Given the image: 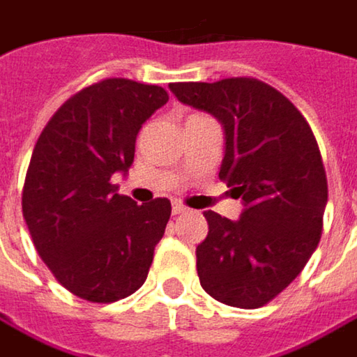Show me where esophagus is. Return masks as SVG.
I'll list each match as a JSON object with an SVG mask.
<instances>
[{
  "label": "esophagus",
  "instance_id": "1",
  "mask_svg": "<svg viewBox=\"0 0 357 357\" xmlns=\"http://www.w3.org/2000/svg\"><path fill=\"white\" fill-rule=\"evenodd\" d=\"M189 209L183 205V203H172V215H181V213H187Z\"/></svg>",
  "mask_w": 357,
  "mask_h": 357
}]
</instances>
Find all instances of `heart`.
<instances>
[{"label":"heart","mask_w":357,"mask_h":357,"mask_svg":"<svg viewBox=\"0 0 357 357\" xmlns=\"http://www.w3.org/2000/svg\"><path fill=\"white\" fill-rule=\"evenodd\" d=\"M199 117H205V115H197V114H192V115H189V117H187V119H199Z\"/></svg>","instance_id":"obj_1"}]
</instances>
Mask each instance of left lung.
I'll list each match as a JSON object with an SVG mask.
<instances>
[{"label":"left lung","mask_w":357,"mask_h":357,"mask_svg":"<svg viewBox=\"0 0 357 357\" xmlns=\"http://www.w3.org/2000/svg\"><path fill=\"white\" fill-rule=\"evenodd\" d=\"M168 87L223 123L219 178L245 205L238 221L205 211L201 287L229 307H264L301 274L321 240L327 174L313 130L280 91L252 77Z\"/></svg>","instance_id":"obj_1"}]
</instances>
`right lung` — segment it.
Masks as SVG:
<instances>
[{"mask_svg": "<svg viewBox=\"0 0 357 357\" xmlns=\"http://www.w3.org/2000/svg\"><path fill=\"white\" fill-rule=\"evenodd\" d=\"M166 101L158 85L97 81L64 101L34 146L22 213L44 264L79 298L115 303L148 276L170 201L138 205L112 176L132 166L142 123Z\"/></svg>", "mask_w": 357, "mask_h": 357, "instance_id": "right-lung-1", "label": "right lung"}]
</instances>
